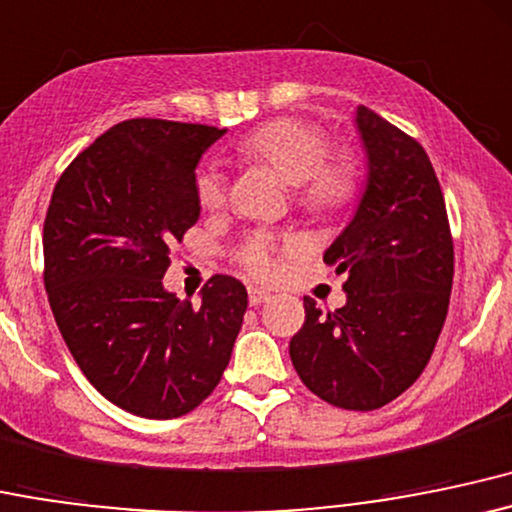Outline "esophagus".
I'll return each mask as SVG.
<instances>
[{"label":"esophagus","instance_id":"34e87169","mask_svg":"<svg viewBox=\"0 0 512 512\" xmlns=\"http://www.w3.org/2000/svg\"><path fill=\"white\" fill-rule=\"evenodd\" d=\"M271 300V292L263 290V287H249V302L254 304V307H258L261 302H268Z\"/></svg>","mask_w":512,"mask_h":512}]
</instances>
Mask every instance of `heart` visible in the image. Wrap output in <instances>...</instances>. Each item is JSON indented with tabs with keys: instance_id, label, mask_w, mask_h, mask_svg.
I'll return each instance as SVG.
<instances>
[{
	"instance_id": "obj_1",
	"label": "heart",
	"mask_w": 512,
	"mask_h": 512,
	"mask_svg": "<svg viewBox=\"0 0 512 512\" xmlns=\"http://www.w3.org/2000/svg\"><path fill=\"white\" fill-rule=\"evenodd\" d=\"M234 149L246 159L268 164L295 186V198L309 212L348 208L360 188V162L350 149H329V135L319 123L304 118H273L244 135ZM195 198L205 210H217L227 198V179L217 164L200 166ZM278 239L254 232L239 246L237 261L254 278L275 275ZM285 241L283 249H290Z\"/></svg>"
}]
</instances>
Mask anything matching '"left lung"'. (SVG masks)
<instances>
[{"label":"left lung","instance_id":"left-lung-1","mask_svg":"<svg viewBox=\"0 0 512 512\" xmlns=\"http://www.w3.org/2000/svg\"><path fill=\"white\" fill-rule=\"evenodd\" d=\"M370 176L353 222L326 263L346 273V304L304 297L290 358L309 392L348 411H375L426 370L450 307L455 246L438 176L411 135L358 108Z\"/></svg>","mask_w":512,"mask_h":512}]
</instances>
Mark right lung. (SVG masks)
<instances>
[{"instance_id": "obj_1", "label": "right lung", "mask_w": 512, "mask_h": 512, "mask_svg": "<svg viewBox=\"0 0 512 512\" xmlns=\"http://www.w3.org/2000/svg\"><path fill=\"white\" fill-rule=\"evenodd\" d=\"M225 130L130 118L62 171L43 225V280L79 370L111 404L179 418L222 380L246 287L212 275L193 307L164 290L171 246L198 222L195 166Z\"/></svg>"}]
</instances>
